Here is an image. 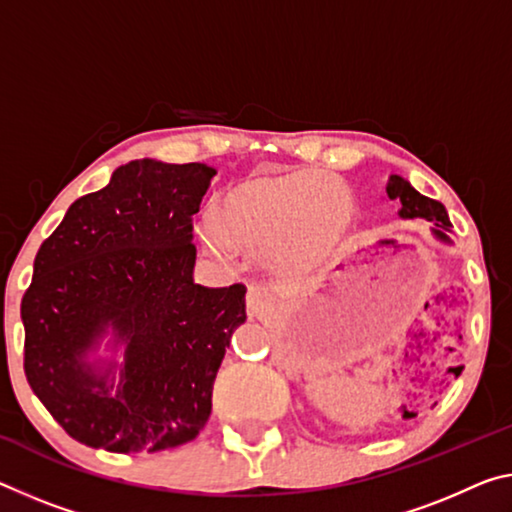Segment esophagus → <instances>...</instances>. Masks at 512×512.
<instances>
[{
	"mask_svg": "<svg viewBox=\"0 0 512 512\" xmlns=\"http://www.w3.org/2000/svg\"><path fill=\"white\" fill-rule=\"evenodd\" d=\"M271 303H273V291H271L269 287L253 285V287L248 289L246 305H248V314H250V316L262 314Z\"/></svg>",
	"mask_w": 512,
	"mask_h": 512,
	"instance_id": "1",
	"label": "esophagus"
}]
</instances>
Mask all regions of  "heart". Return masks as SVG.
I'll return each mask as SVG.
<instances>
[{
  "instance_id": "heart-1",
  "label": "heart",
  "mask_w": 512,
  "mask_h": 512,
  "mask_svg": "<svg viewBox=\"0 0 512 512\" xmlns=\"http://www.w3.org/2000/svg\"><path fill=\"white\" fill-rule=\"evenodd\" d=\"M353 214L346 184L330 173L255 177L227 193L202 239L218 257H230L232 243L266 246L273 269L294 273L326 262L346 237Z\"/></svg>"
}]
</instances>
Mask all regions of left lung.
<instances>
[{"mask_svg": "<svg viewBox=\"0 0 512 512\" xmlns=\"http://www.w3.org/2000/svg\"><path fill=\"white\" fill-rule=\"evenodd\" d=\"M387 196H389V200H399L401 202V212L399 214L403 218H424V221H431L437 227V230H435L437 237L449 241L446 234L439 232L440 229L451 232L449 214H446V209H444L440 200L421 196L417 189H412V186L399 175L389 177Z\"/></svg>", "mask_w": 512, "mask_h": 512, "instance_id": "obj_1", "label": "left lung"}]
</instances>
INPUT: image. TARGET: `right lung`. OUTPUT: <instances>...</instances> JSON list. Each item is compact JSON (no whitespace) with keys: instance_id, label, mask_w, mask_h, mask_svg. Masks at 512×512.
Segmentation results:
<instances>
[{"instance_id":"add662e5","label":"right lung","mask_w":512,"mask_h":512,"mask_svg":"<svg viewBox=\"0 0 512 512\" xmlns=\"http://www.w3.org/2000/svg\"><path fill=\"white\" fill-rule=\"evenodd\" d=\"M216 170L136 159L70 205L40 243L24 291V376L77 442L113 453L191 442L212 415V389L246 287L193 282L191 216ZM109 327L126 344L113 390L83 358Z\"/></svg>"}]
</instances>
